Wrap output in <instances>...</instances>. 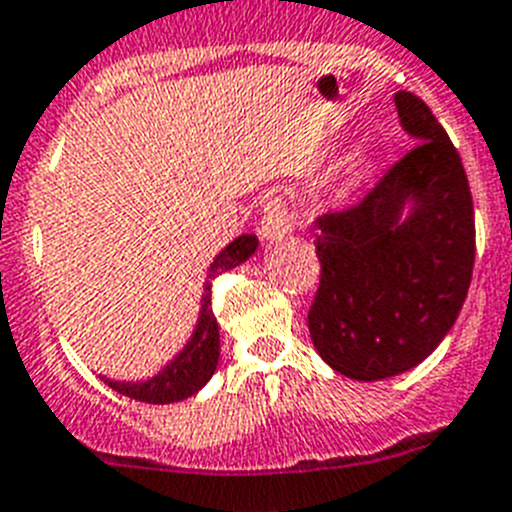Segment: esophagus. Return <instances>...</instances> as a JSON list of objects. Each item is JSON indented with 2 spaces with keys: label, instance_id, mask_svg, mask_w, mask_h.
<instances>
[{
  "label": "esophagus",
  "instance_id": "34e87169",
  "mask_svg": "<svg viewBox=\"0 0 512 512\" xmlns=\"http://www.w3.org/2000/svg\"><path fill=\"white\" fill-rule=\"evenodd\" d=\"M260 208H263V218H260V236H263V239H270V242H273V239H281V236L289 234V205H286V200H283L278 192H268V195L263 197Z\"/></svg>",
  "mask_w": 512,
  "mask_h": 512
}]
</instances>
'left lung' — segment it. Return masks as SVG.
Segmentation results:
<instances>
[{"mask_svg": "<svg viewBox=\"0 0 512 512\" xmlns=\"http://www.w3.org/2000/svg\"><path fill=\"white\" fill-rule=\"evenodd\" d=\"M395 109L414 148L359 203L315 223L320 286L309 336L330 367L362 382L424 362L453 328L474 273V203L461 156L422 98L401 90Z\"/></svg>", "mask_w": 512, "mask_h": 512, "instance_id": "1", "label": "left lung"}]
</instances>
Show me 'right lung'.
Instances as JSON below:
<instances>
[{"label": "right lung", "mask_w": 512, "mask_h": 512, "mask_svg": "<svg viewBox=\"0 0 512 512\" xmlns=\"http://www.w3.org/2000/svg\"><path fill=\"white\" fill-rule=\"evenodd\" d=\"M257 249L255 236H239L229 247L223 249L221 255L213 260L208 273V281H205L203 291V312H200V322H197V330L192 341L187 343V349L176 356L169 367L163 369L161 375H156L148 382H117L106 380L111 390L127 395V398H135V401L145 403H174L184 401L195 395L197 390L203 388L205 382L210 380V375L216 372L218 354H221V341H218V322L213 315V307H210V286L221 273L236 268L239 263H244L252 252Z\"/></svg>", "instance_id": "1"}]
</instances>
